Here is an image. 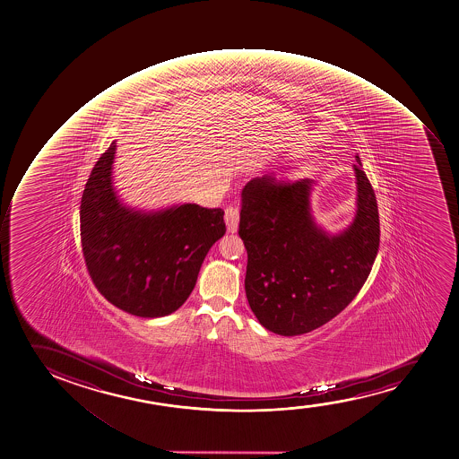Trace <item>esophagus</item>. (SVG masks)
Here are the masks:
<instances>
[{"mask_svg":"<svg viewBox=\"0 0 459 459\" xmlns=\"http://www.w3.org/2000/svg\"><path fill=\"white\" fill-rule=\"evenodd\" d=\"M224 220H226L227 232H237L238 226H239V212H238L237 207H227Z\"/></svg>","mask_w":459,"mask_h":459,"instance_id":"1","label":"esophagus"}]
</instances>
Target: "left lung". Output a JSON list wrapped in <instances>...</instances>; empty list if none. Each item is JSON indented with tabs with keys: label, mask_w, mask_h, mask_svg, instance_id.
I'll return each instance as SVG.
<instances>
[{
	"label": "left lung",
	"mask_w": 459,
	"mask_h": 459,
	"mask_svg": "<svg viewBox=\"0 0 459 459\" xmlns=\"http://www.w3.org/2000/svg\"><path fill=\"white\" fill-rule=\"evenodd\" d=\"M356 215L339 233L315 221V180L281 183L270 176L242 189L239 237L247 250L246 294L264 328L299 335L330 322L371 273L380 244L376 194L356 157Z\"/></svg>",
	"instance_id": "left-lung-1"
}]
</instances>
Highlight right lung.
<instances>
[{"label":"right lung","mask_w":459,"mask_h":459,"mask_svg":"<svg viewBox=\"0 0 459 459\" xmlns=\"http://www.w3.org/2000/svg\"><path fill=\"white\" fill-rule=\"evenodd\" d=\"M116 148L114 140L83 189V258L108 302L129 315L163 317L192 293L207 252L226 233L224 211L191 203L151 212L126 206L113 183Z\"/></svg>","instance_id":"add662e5"}]
</instances>
